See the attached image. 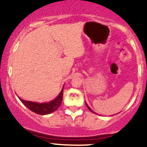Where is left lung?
Here are the masks:
<instances>
[{
  "instance_id": "8db88e82",
  "label": "left lung",
  "mask_w": 147,
  "mask_h": 147,
  "mask_svg": "<svg viewBox=\"0 0 147 147\" xmlns=\"http://www.w3.org/2000/svg\"><path fill=\"white\" fill-rule=\"evenodd\" d=\"M86 106H87V107H88V109H89V110H90V111H91V112H92V113H95V112H94V111H92V110H91V109H90V107H89V106H88L87 105V104H86Z\"/></svg>"
}]
</instances>
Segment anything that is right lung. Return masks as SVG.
<instances>
[{"label": "right lung", "instance_id": "1", "mask_svg": "<svg viewBox=\"0 0 147 147\" xmlns=\"http://www.w3.org/2000/svg\"><path fill=\"white\" fill-rule=\"evenodd\" d=\"M63 87L62 88L61 91L57 97L52 101H50V102L45 103H37L30 102V101H26L24 99L19 98L21 102L23 103L24 105L26 106L28 109H29L30 111L35 113L36 114L39 115H48L52 113L55 112V111L59 109V107L61 106L63 99Z\"/></svg>", "mask_w": 147, "mask_h": 147}]
</instances>
